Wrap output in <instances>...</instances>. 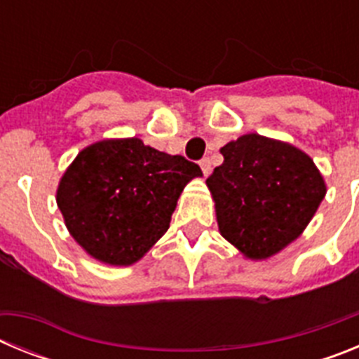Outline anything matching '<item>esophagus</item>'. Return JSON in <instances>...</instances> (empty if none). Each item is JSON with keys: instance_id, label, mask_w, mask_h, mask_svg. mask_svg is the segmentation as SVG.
Returning <instances> with one entry per match:
<instances>
[{"instance_id": "obj_1", "label": "esophagus", "mask_w": 359, "mask_h": 359, "mask_svg": "<svg viewBox=\"0 0 359 359\" xmlns=\"http://www.w3.org/2000/svg\"><path fill=\"white\" fill-rule=\"evenodd\" d=\"M199 167H201V170H203V174H205V176H208V174L212 172V163H210V160H208V158H203V160L199 161Z\"/></svg>"}]
</instances>
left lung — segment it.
<instances>
[{"label":"left lung","mask_w":359,"mask_h":359,"mask_svg":"<svg viewBox=\"0 0 359 359\" xmlns=\"http://www.w3.org/2000/svg\"><path fill=\"white\" fill-rule=\"evenodd\" d=\"M221 154L207 180L221 236L250 261L277 255L318 210L323 176L304 151L257 133L228 142Z\"/></svg>","instance_id":"obj_1"}]
</instances>
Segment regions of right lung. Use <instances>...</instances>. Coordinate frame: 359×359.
I'll list each match as a JSON object with an SVG mask.
<instances>
[{"label": "right lung", "instance_id": "right-lung-1", "mask_svg": "<svg viewBox=\"0 0 359 359\" xmlns=\"http://www.w3.org/2000/svg\"><path fill=\"white\" fill-rule=\"evenodd\" d=\"M201 176L199 165L140 138H106L82 149L65 170L57 207L88 255L131 266L169 230L183 189Z\"/></svg>", "mask_w": 359, "mask_h": 359}]
</instances>
